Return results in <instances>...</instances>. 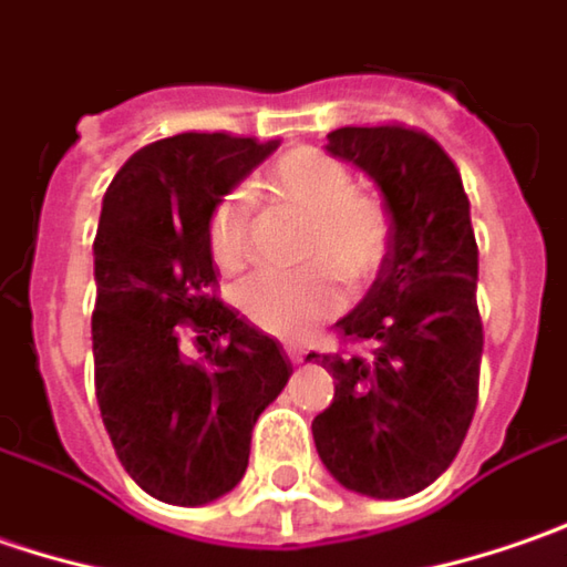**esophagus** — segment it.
Listing matches in <instances>:
<instances>
[{"label": "esophagus", "mask_w": 567, "mask_h": 567, "mask_svg": "<svg viewBox=\"0 0 567 567\" xmlns=\"http://www.w3.org/2000/svg\"><path fill=\"white\" fill-rule=\"evenodd\" d=\"M285 355H288V361H295V364H298V361H305V358H308V352H305V349H285Z\"/></svg>", "instance_id": "34e87169"}]
</instances>
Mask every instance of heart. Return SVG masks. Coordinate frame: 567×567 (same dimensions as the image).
<instances>
[{
  "instance_id": "b5f03b06",
  "label": "heart",
  "mask_w": 567,
  "mask_h": 567,
  "mask_svg": "<svg viewBox=\"0 0 567 567\" xmlns=\"http://www.w3.org/2000/svg\"><path fill=\"white\" fill-rule=\"evenodd\" d=\"M272 196L308 215L301 272H257L235 288L247 323L285 342H301L342 310V288L371 282L390 247V212L381 196L355 189L342 161L313 148L288 152L269 174ZM206 244L218 269L235 272L250 257V203L228 193L209 215Z\"/></svg>"
}]
</instances>
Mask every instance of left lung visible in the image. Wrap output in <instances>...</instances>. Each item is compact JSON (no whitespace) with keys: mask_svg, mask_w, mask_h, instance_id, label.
Returning a JSON list of instances; mask_svg holds the SVG:
<instances>
[{"mask_svg":"<svg viewBox=\"0 0 567 567\" xmlns=\"http://www.w3.org/2000/svg\"><path fill=\"white\" fill-rule=\"evenodd\" d=\"M327 148L381 186L390 247L364 301L336 323L368 352L323 355L336 393L313 419V444L346 488L406 498L454 463L480 403L470 199L451 155L422 130L342 126Z\"/></svg>","mask_w":567,"mask_h":567,"instance_id":"8db88e82","label":"left lung"}]
</instances>
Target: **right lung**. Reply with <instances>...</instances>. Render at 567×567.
<instances>
[{
    "mask_svg": "<svg viewBox=\"0 0 567 567\" xmlns=\"http://www.w3.org/2000/svg\"><path fill=\"white\" fill-rule=\"evenodd\" d=\"M276 142L181 133L138 148L94 237V393L113 451L158 502L209 505L244 480L250 431L291 374L276 339L218 298L206 228ZM189 334L203 359L183 355Z\"/></svg>",
    "mask_w": 567,
    "mask_h": 567,
    "instance_id": "1",
    "label": "right lung"
}]
</instances>
